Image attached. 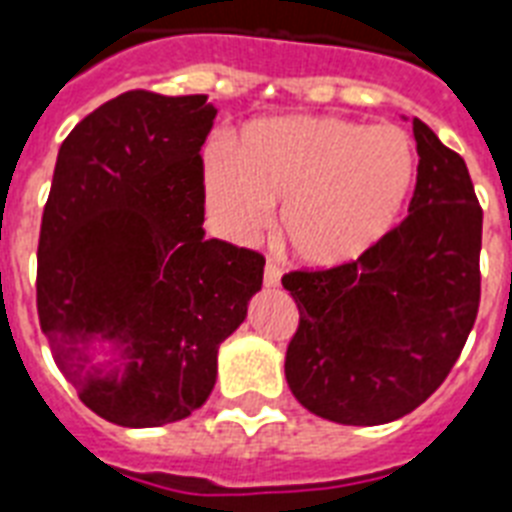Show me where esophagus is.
<instances>
[{
  "instance_id": "esophagus-1",
  "label": "esophagus",
  "mask_w": 512,
  "mask_h": 512,
  "mask_svg": "<svg viewBox=\"0 0 512 512\" xmlns=\"http://www.w3.org/2000/svg\"><path fill=\"white\" fill-rule=\"evenodd\" d=\"M263 281H265V286H268V289H276V286L281 284V270H278L273 263H268V265H265Z\"/></svg>"
}]
</instances>
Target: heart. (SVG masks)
<instances>
[{"mask_svg":"<svg viewBox=\"0 0 512 512\" xmlns=\"http://www.w3.org/2000/svg\"><path fill=\"white\" fill-rule=\"evenodd\" d=\"M415 178L402 131L289 115L244 128L234 157L210 152L202 191L210 223L247 244L284 205L278 239L307 268H336L376 247L400 218Z\"/></svg>","mask_w":512,"mask_h":512,"instance_id":"1","label":"heart"}]
</instances>
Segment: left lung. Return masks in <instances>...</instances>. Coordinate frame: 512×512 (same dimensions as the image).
<instances>
[{
    "instance_id": "1",
    "label": "left lung",
    "mask_w": 512,
    "mask_h": 512,
    "mask_svg": "<svg viewBox=\"0 0 512 512\" xmlns=\"http://www.w3.org/2000/svg\"><path fill=\"white\" fill-rule=\"evenodd\" d=\"M418 181L407 218L360 255L281 284L299 310L289 389L310 413L381 426L442 386L481 297V207L465 160L413 120Z\"/></svg>"
}]
</instances>
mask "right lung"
Wrapping results in <instances>:
<instances>
[{"instance_id": "1", "label": "right lung", "mask_w": 512, "mask_h": 512, "mask_svg": "<svg viewBox=\"0 0 512 512\" xmlns=\"http://www.w3.org/2000/svg\"><path fill=\"white\" fill-rule=\"evenodd\" d=\"M213 120L202 94L126 91L57 152L39 236L41 331L83 405L126 429L205 405L218 347L263 289V255L202 228L199 149Z\"/></svg>"}]
</instances>
